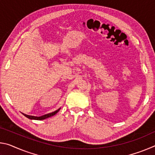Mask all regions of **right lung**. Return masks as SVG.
I'll use <instances>...</instances> for the list:
<instances>
[{
  "mask_svg": "<svg viewBox=\"0 0 155 155\" xmlns=\"http://www.w3.org/2000/svg\"><path fill=\"white\" fill-rule=\"evenodd\" d=\"M60 110V109H57V111H54V112H52L51 114H46V115H44L42 116H40V117H35V116H32V115H26L25 114H22L23 115H25V117H28V119H31V120H44L46 118H48L49 117H51V116H53V115H55L57 112H58Z\"/></svg>",
  "mask_w": 155,
  "mask_h": 155,
  "instance_id": "1",
  "label": "right lung"
}]
</instances>
